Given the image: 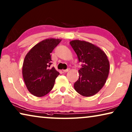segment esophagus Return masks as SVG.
Wrapping results in <instances>:
<instances>
[{
  "label": "esophagus",
  "instance_id": "esophagus-1",
  "mask_svg": "<svg viewBox=\"0 0 132 132\" xmlns=\"http://www.w3.org/2000/svg\"><path fill=\"white\" fill-rule=\"evenodd\" d=\"M69 70V69H67L63 70V72H64V73H66V72H68Z\"/></svg>",
  "mask_w": 132,
  "mask_h": 132
}]
</instances>
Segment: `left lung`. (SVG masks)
<instances>
[{
	"instance_id": "8db88e82",
	"label": "left lung",
	"mask_w": 132,
	"mask_h": 132,
	"mask_svg": "<svg viewBox=\"0 0 132 132\" xmlns=\"http://www.w3.org/2000/svg\"><path fill=\"white\" fill-rule=\"evenodd\" d=\"M70 44L82 63L78 70L79 77L74 84L75 89L84 97L95 95L103 87L109 76L110 63L107 55L87 41L73 40Z\"/></svg>"
}]
</instances>
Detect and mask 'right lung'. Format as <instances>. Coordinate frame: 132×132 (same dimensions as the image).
<instances>
[{
  "label": "right lung",
  "mask_w": 132,
  "mask_h": 132,
  "mask_svg": "<svg viewBox=\"0 0 132 132\" xmlns=\"http://www.w3.org/2000/svg\"><path fill=\"white\" fill-rule=\"evenodd\" d=\"M62 40L48 38L32 47L23 60L22 75L25 85L31 94L43 97L53 88L59 72L52 64L51 53Z\"/></svg>",
  "instance_id": "right-lung-1"
}]
</instances>
